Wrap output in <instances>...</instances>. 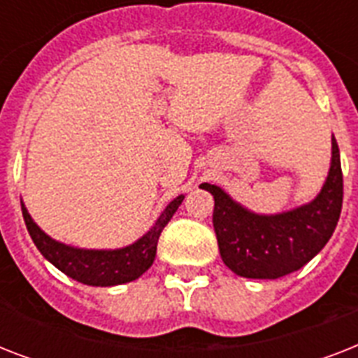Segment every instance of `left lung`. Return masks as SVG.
Instances as JSON below:
<instances>
[{"instance_id":"left-lung-1","label":"left lung","mask_w":358,"mask_h":358,"mask_svg":"<svg viewBox=\"0 0 358 358\" xmlns=\"http://www.w3.org/2000/svg\"><path fill=\"white\" fill-rule=\"evenodd\" d=\"M215 201L213 229L224 266L245 278H280L297 271L325 247L342 212L344 178L333 135V157L320 195L308 204L260 215L232 201L221 187L202 184Z\"/></svg>"}]
</instances>
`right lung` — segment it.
<instances>
[{"label": "right lung", "mask_w": 358, "mask_h": 358, "mask_svg": "<svg viewBox=\"0 0 358 358\" xmlns=\"http://www.w3.org/2000/svg\"><path fill=\"white\" fill-rule=\"evenodd\" d=\"M182 201H184V195L176 196L143 238L128 247L115 250L78 249V247L55 241L38 229V224L31 219L24 204H22V213H24L27 232L33 243L36 245V249L41 250V255L48 262H52L59 271H63L70 278L87 286H117V284L131 282L135 278H139L152 266V262L156 258L157 239L162 236V230L173 219Z\"/></svg>", "instance_id": "1"}]
</instances>
